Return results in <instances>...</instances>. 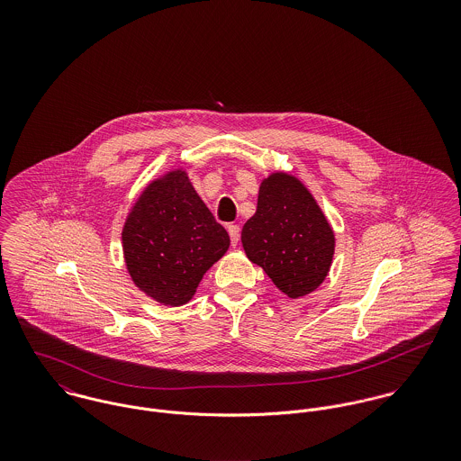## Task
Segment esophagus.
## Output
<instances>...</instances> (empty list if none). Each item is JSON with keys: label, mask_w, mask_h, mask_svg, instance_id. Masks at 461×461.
Instances as JSON below:
<instances>
[{"label": "esophagus", "mask_w": 461, "mask_h": 461, "mask_svg": "<svg viewBox=\"0 0 461 461\" xmlns=\"http://www.w3.org/2000/svg\"><path fill=\"white\" fill-rule=\"evenodd\" d=\"M227 230H229V236H230V243H232V247H236V245L240 243V234H241L240 225H227Z\"/></svg>", "instance_id": "obj_1"}]
</instances>
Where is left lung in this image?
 Masks as SVG:
<instances>
[{
  "label": "left lung",
  "instance_id": "left-lung-1",
  "mask_svg": "<svg viewBox=\"0 0 461 461\" xmlns=\"http://www.w3.org/2000/svg\"><path fill=\"white\" fill-rule=\"evenodd\" d=\"M247 258L289 298L316 291L329 275L335 234L307 186L287 172H273L259 186L256 214L243 225Z\"/></svg>",
  "mask_w": 461,
  "mask_h": 461
}]
</instances>
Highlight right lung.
<instances>
[{
	"label": "right lung",
	"mask_w": 461,
	"mask_h": 461,
	"mask_svg": "<svg viewBox=\"0 0 461 461\" xmlns=\"http://www.w3.org/2000/svg\"><path fill=\"white\" fill-rule=\"evenodd\" d=\"M227 230L198 197L186 170L150 181L122 227V250L134 285L158 303L179 307L205 271L229 250Z\"/></svg>",
	"instance_id": "right-lung-1"
}]
</instances>
